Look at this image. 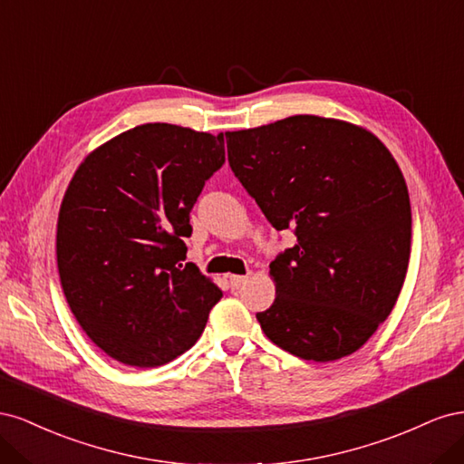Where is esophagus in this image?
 Listing matches in <instances>:
<instances>
[{"label": "esophagus", "instance_id": "34e87169", "mask_svg": "<svg viewBox=\"0 0 464 464\" xmlns=\"http://www.w3.org/2000/svg\"><path fill=\"white\" fill-rule=\"evenodd\" d=\"M247 275H230V278H228V283H230V288L232 290H240L246 283H247Z\"/></svg>", "mask_w": 464, "mask_h": 464}]
</instances>
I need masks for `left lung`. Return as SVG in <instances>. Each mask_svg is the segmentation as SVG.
Masks as SVG:
<instances>
[{"label":"left lung","mask_w":464,"mask_h":464,"mask_svg":"<svg viewBox=\"0 0 464 464\" xmlns=\"http://www.w3.org/2000/svg\"><path fill=\"white\" fill-rule=\"evenodd\" d=\"M234 176L296 244L269 265L276 298L257 321L302 360L356 353L389 317L411 257L412 215L397 160L354 123L290 116L227 131Z\"/></svg>","instance_id":"1"}]
</instances>
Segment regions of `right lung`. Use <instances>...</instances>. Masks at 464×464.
Masks as SVG:
<instances>
[{
	"label": "right lung",
	"instance_id": "1",
	"mask_svg": "<svg viewBox=\"0 0 464 464\" xmlns=\"http://www.w3.org/2000/svg\"><path fill=\"white\" fill-rule=\"evenodd\" d=\"M224 137L145 123L94 149L69 181L55 254L81 329L125 366L157 368L201 336L220 288L184 263L189 213Z\"/></svg>",
	"mask_w": 464,
	"mask_h": 464
}]
</instances>
